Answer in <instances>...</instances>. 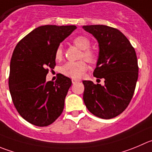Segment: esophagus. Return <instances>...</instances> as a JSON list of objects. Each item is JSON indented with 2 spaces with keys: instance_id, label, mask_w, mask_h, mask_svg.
<instances>
[{
  "instance_id": "34e87169",
  "label": "esophagus",
  "mask_w": 152,
  "mask_h": 152,
  "mask_svg": "<svg viewBox=\"0 0 152 152\" xmlns=\"http://www.w3.org/2000/svg\"><path fill=\"white\" fill-rule=\"evenodd\" d=\"M72 83H73V84H75V83H78V82H80V80H76V79H72Z\"/></svg>"
}]
</instances>
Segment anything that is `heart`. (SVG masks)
Instances as JSON below:
<instances>
[{
	"label": "heart",
	"mask_w": 152,
	"mask_h": 152,
	"mask_svg": "<svg viewBox=\"0 0 152 152\" xmlns=\"http://www.w3.org/2000/svg\"><path fill=\"white\" fill-rule=\"evenodd\" d=\"M73 44L77 46L78 48L82 50L80 57H83L84 60L89 63H93L95 60V53L89 50L90 42L89 39L83 36H79L75 37L72 41ZM63 57V47L62 45L58 46L55 52V57L57 60H60ZM87 69V65L83 60L77 62H68L61 67L62 73L66 76L72 78H80L83 75Z\"/></svg>",
	"instance_id": "obj_1"
}]
</instances>
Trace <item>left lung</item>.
Segmentation results:
<instances>
[{"mask_svg": "<svg viewBox=\"0 0 152 152\" xmlns=\"http://www.w3.org/2000/svg\"><path fill=\"white\" fill-rule=\"evenodd\" d=\"M83 28L99 43V58L93 75L104 85L83 80L85 105L95 116L109 119L122 113L129 104L138 79V63L134 48L117 29L106 25Z\"/></svg>", "mask_w": 152, "mask_h": 152, "instance_id": "obj_1", "label": "left lung"}]
</instances>
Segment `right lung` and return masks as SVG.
<instances>
[{
	"instance_id": "1",
	"label": "right lung",
	"mask_w": 152,
	"mask_h": 152,
	"mask_svg": "<svg viewBox=\"0 0 152 152\" xmlns=\"http://www.w3.org/2000/svg\"><path fill=\"white\" fill-rule=\"evenodd\" d=\"M77 28L75 25L40 26L17 44L10 61L9 88L18 113L32 125L45 127L61 115L69 77L60 74L46 81L48 69L56 66L60 44Z\"/></svg>"
}]
</instances>
